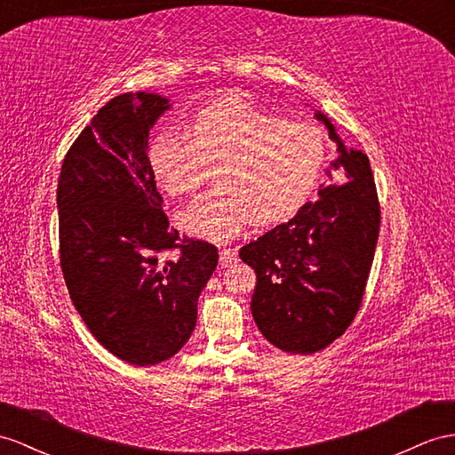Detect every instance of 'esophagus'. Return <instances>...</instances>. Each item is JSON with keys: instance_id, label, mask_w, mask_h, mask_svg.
<instances>
[{"instance_id": "obj_1", "label": "esophagus", "mask_w": 455, "mask_h": 455, "mask_svg": "<svg viewBox=\"0 0 455 455\" xmlns=\"http://www.w3.org/2000/svg\"><path fill=\"white\" fill-rule=\"evenodd\" d=\"M236 261V253H235V250H220V253H219V265L220 267H228V265H232Z\"/></svg>"}]
</instances>
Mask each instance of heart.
I'll return each instance as SVG.
<instances>
[{"instance_id":"1","label":"heart","mask_w":455,"mask_h":455,"mask_svg":"<svg viewBox=\"0 0 455 455\" xmlns=\"http://www.w3.org/2000/svg\"><path fill=\"white\" fill-rule=\"evenodd\" d=\"M161 132L149 163L163 190L192 196L217 167V194L180 213L190 235L225 242L250 223L275 225L306 204L327 163V138L313 123L255 108L238 96L197 113L186 131Z\"/></svg>"}]
</instances>
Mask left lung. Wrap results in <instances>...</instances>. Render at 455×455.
<instances>
[{
	"instance_id": "left-lung-1",
	"label": "left lung",
	"mask_w": 455,
	"mask_h": 455,
	"mask_svg": "<svg viewBox=\"0 0 455 455\" xmlns=\"http://www.w3.org/2000/svg\"><path fill=\"white\" fill-rule=\"evenodd\" d=\"M317 119L339 144L336 182L288 220L240 250L258 276L251 315L283 352L309 355L346 332L363 301L380 228L369 157L346 149L327 116ZM341 184L339 185L338 182Z\"/></svg>"
}]
</instances>
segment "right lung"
Returning a JSON list of instances; mask_svg holds the SVG:
<instances>
[{
    "label": "right lung",
    "mask_w": 455,
    "mask_h": 455,
    "mask_svg": "<svg viewBox=\"0 0 455 455\" xmlns=\"http://www.w3.org/2000/svg\"><path fill=\"white\" fill-rule=\"evenodd\" d=\"M165 109L169 100L146 92L113 98L68 148L57 184L68 296L96 340L140 367L188 342L219 261L213 243L180 236L161 207L148 134Z\"/></svg>",
    "instance_id": "1"
}]
</instances>
